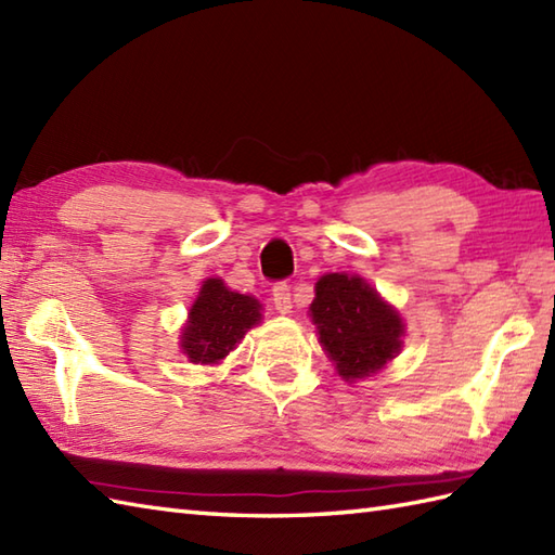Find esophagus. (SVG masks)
Returning <instances> with one entry per match:
<instances>
[{"instance_id":"obj_1","label":"esophagus","mask_w":555,"mask_h":555,"mask_svg":"<svg viewBox=\"0 0 555 555\" xmlns=\"http://www.w3.org/2000/svg\"><path fill=\"white\" fill-rule=\"evenodd\" d=\"M271 300H274V308L281 312V314H288L291 312V286L286 284H276L274 291H271Z\"/></svg>"}]
</instances>
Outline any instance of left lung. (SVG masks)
I'll list each match as a JSON object with an SVG mask.
<instances>
[{
    "label": "left lung",
    "mask_w": 555,
    "mask_h": 555,
    "mask_svg": "<svg viewBox=\"0 0 555 555\" xmlns=\"http://www.w3.org/2000/svg\"><path fill=\"white\" fill-rule=\"evenodd\" d=\"M320 344L346 382L379 372L403 346L405 324L367 281L350 274H324L310 305Z\"/></svg>",
    "instance_id": "1"
}]
</instances>
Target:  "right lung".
I'll list each match as a JSON object with an SVG mask.
<instances>
[{"mask_svg":"<svg viewBox=\"0 0 555 555\" xmlns=\"http://www.w3.org/2000/svg\"><path fill=\"white\" fill-rule=\"evenodd\" d=\"M259 300L231 291L221 279L203 281L181 328V350L195 364H217L241 344L247 328L259 324Z\"/></svg>","mask_w":555,"mask_h":555,"instance_id":"1","label":"right lung"}]
</instances>
